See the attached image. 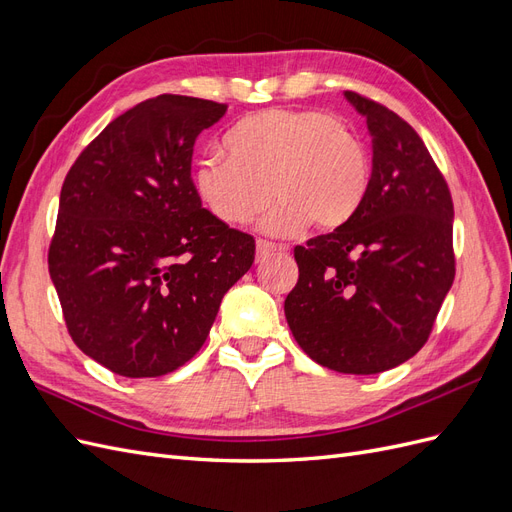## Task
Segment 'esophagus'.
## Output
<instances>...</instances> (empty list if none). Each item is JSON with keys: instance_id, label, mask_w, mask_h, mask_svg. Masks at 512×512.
<instances>
[{"instance_id": "esophagus-1", "label": "esophagus", "mask_w": 512, "mask_h": 512, "mask_svg": "<svg viewBox=\"0 0 512 512\" xmlns=\"http://www.w3.org/2000/svg\"><path fill=\"white\" fill-rule=\"evenodd\" d=\"M286 250H288L286 245H275V243H271V241L258 239V241H256V260L267 258V256H271L273 252H286Z\"/></svg>"}]
</instances>
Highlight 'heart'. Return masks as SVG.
<instances>
[{
  "mask_svg": "<svg viewBox=\"0 0 512 512\" xmlns=\"http://www.w3.org/2000/svg\"><path fill=\"white\" fill-rule=\"evenodd\" d=\"M222 156L198 160L194 192L228 226L262 220L267 235L290 237L312 220L342 228L361 211L371 181L367 149L344 121L320 111L269 108L241 117L222 136Z\"/></svg>",
  "mask_w": 512,
  "mask_h": 512,
  "instance_id": "heart-1",
  "label": "heart"
}]
</instances>
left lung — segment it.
Listing matches in <instances>:
<instances>
[{"mask_svg":"<svg viewBox=\"0 0 512 512\" xmlns=\"http://www.w3.org/2000/svg\"><path fill=\"white\" fill-rule=\"evenodd\" d=\"M371 136V181L354 220L294 247L284 301L309 359L339 374L393 369L423 348L455 280L453 200L412 126L344 91Z\"/></svg>","mask_w":512,"mask_h":512,"instance_id":"8db88e82","label":"left lung"}]
</instances>
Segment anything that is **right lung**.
Here are the masks:
<instances>
[{
	"label": "right lung",
	"instance_id": "obj_1",
	"mask_svg": "<svg viewBox=\"0 0 512 512\" xmlns=\"http://www.w3.org/2000/svg\"><path fill=\"white\" fill-rule=\"evenodd\" d=\"M226 104L158 96L119 115L64 181L49 273L68 331L126 378H156L205 344L254 237L215 220L192 185L198 134Z\"/></svg>",
	"mask_w": 512,
	"mask_h": 512
}]
</instances>
